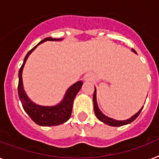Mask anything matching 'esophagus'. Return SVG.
<instances>
[{
	"label": "esophagus",
	"mask_w": 159,
	"mask_h": 159,
	"mask_svg": "<svg viewBox=\"0 0 159 159\" xmlns=\"http://www.w3.org/2000/svg\"><path fill=\"white\" fill-rule=\"evenodd\" d=\"M86 81H91V80H92V77H91V76H88V77H86Z\"/></svg>",
	"instance_id": "34e87169"
}]
</instances>
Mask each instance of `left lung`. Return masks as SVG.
Listing matches in <instances>:
<instances>
[{"label": "left lung", "instance_id": "1", "mask_svg": "<svg viewBox=\"0 0 159 159\" xmlns=\"http://www.w3.org/2000/svg\"><path fill=\"white\" fill-rule=\"evenodd\" d=\"M132 51L136 53L134 49H132ZM93 102H94V110H95V113L96 117H97L98 119L100 120V121H101V122H103L104 123H105V124L109 125V126H123V125H126V124H128V123L132 122L134 120H135L138 116H139V114H140L141 110H142L143 107H144L143 106L142 108H141V109H140L137 113H135L133 117H131V118H129V119L127 120H124V121H117V120L113 119V118L106 117V116L104 115V114L101 113V111L99 109L97 105V102H96V91H95H95H94V95H93Z\"/></svg>", "mask_w": 159, "mask_h": 159}]
</instances>
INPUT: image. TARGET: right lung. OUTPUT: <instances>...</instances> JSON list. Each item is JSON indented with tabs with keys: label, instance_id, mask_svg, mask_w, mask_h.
Listing matches in <instances>:
<instances>
[{
	"label": "right lung",
	"instance_id": "right-lung-1",
	"mask_svg": "<svg viewBox=\"0 0 159 159\" xmlns=\"http://www.w3.org/2000/svg\"><path fill=\"white\" fill-rule=\"evenodd\" d=\"M59 38H52V37H46L45 39L37 44L33 49L28 51L24 58V63L22 64L21 68L19 71V85H18V93H19V100L21 101L23 108L24 111L28 113V116L32 118L33 122L40 126H57L64 122H67L71 117V113L73 110V104L74 98L80 91L83 82L82 81L76 82L71 86L67 91L66 95L64 96V100L56 106L45 107L40 106L31 101L26 95L25 92L23 88V82H22V71L24 66L26 60L28 59V55H30L32 51L37 47L39 44L46 41H59Z\"/></svg>",
	"mask_w": 159,
	"mask_h": 159
}]
</instances>
